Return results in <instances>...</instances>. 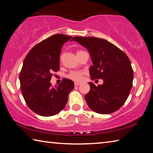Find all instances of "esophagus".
I'll use <instances>...</instances> for the list:
<instances>
[{
  "instance_id": "34e87169",
  "label": "esophagus",
  "mask_w": 153,
  "mask_h": 153,
  "mask_svg": "<svg viewBox=\"0 0 153 153\" xmlns=\"http://www.w3.org/2000/svg\"><path fill=\"white\" fill-rule=\"evenodd\" d=\"M79 84H80V83H79V82H76L74 83L75 86H79Z\"/></svg>"
}]
</instances>
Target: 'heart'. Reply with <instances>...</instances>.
<instances>
[{
	"mask_svg": "<svg viewBox=\"0 0 153 153\" xmlns=\"http://www.w3.org/2000/svg\"><path fill=\"white\" fill-rule=\"evenodd\" d=\"M83 75L84 72L80 71H71L67 74V77L71 80H74L75 82H80L82 81L83 78Z\"/></svg>",
	"mask_w": 153,
	"mask_h": 153,
	"instance_id": "obj_1",
	"label": "heart"
}]
</instances>
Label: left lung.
Instances as JSON below:
<instances>
[{
  "mask_svg": "<svg viewBox=\"0 0 153 153\" xmlns=\"http://www.w3.org/2000/svg\"><path fill=\"white\" fill-rule=\"evenodd\" d=\"M72 40L90 53L93 63L90 68L91 79L103 80V84L98 86L89 82L90 90L85 96L88 107L100 114L117 111L125 103L132 87L133 69L128 56L102 38L75 36Z\"/></svg>",
  "mask_w": 153,
  "mask_h": 153,
  "instance_id": "obj_1",
  "label": "left lung"
}]
</instances>
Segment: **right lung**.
<instances>
[{"mask_svg": "<svg viewBox=\"0 0 153 153\" xmlns=\"http://www.w3.org/2000/svg\"><path fill=\"white\" fill-rule=\"evenodd\" d=\"M71 38L51 36L33 46L24 59L19 74L21 90L28 107L38 115L49 117L59 113L74 89V83L69 79L64 78L56 87L50 82L53 72L59 70L62 46Z\"/></svg>", "mask_w": 153, "mask_h": 153, "instance_id": "obj_1", "label": "right lung"}]
</instances>
